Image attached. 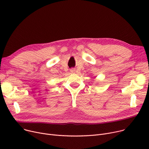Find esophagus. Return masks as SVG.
Wrapping results in <instances>:
<instances>
[{
	"label": "esophagus",
	"instance_id": "1",
	"mask_svg": "<svg viewBox=\"0 0 149 149\" xmlns=\"http://www.w3.org/2000/svg\"><path fill=\"white\" fill-rule=\"evenodd\" d=\"M70 71L72 73H74V72H75V69L74 68H72V69H70Z\"/></svg>",
	"mask_w": 149,
	"mask_h": 149
}]
</instances>
